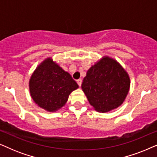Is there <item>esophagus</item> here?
Instances as JSON below:
<instances>
[{
  "instance_id": "obj_1",
  "label": "esophagus",
  "mask_w": 157,
  "mask_h": 157,
  "mask_svg": "<svg viewBox=\"0 0 157 157\" xmlns=\"http://www.w3.org/2000/svg\"><path fill=\"white\" fill-rule=\"evenodd\" d=\"M77 83H78V85L81 87V83H82V79H81V78L78 79V80H77Z\"/></svg>"
}]
</instances>
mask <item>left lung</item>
<instances>
[{
  "instance_id": "8db88e82",
  "label": "left lung",
  "mask_w": 157,
  "mask_h": 157,
  "mask_svg": "<svg viewBox=\"0 0 157 157\" xmlns=\"http://www.w3.org/2000/svg\"><path fill=\"white\" fill-rule=\"evenodd\" d=\"M130 77L121 64L104 56L87 71L81 84L94 110L106 113L123 104L130 89Z\"/></svg>"
}]
</instances>
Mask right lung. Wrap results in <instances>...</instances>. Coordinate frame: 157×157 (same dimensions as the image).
Instances as JSON below:
<instances>
[{
    "label": "right lung",
    "mask_w": 157,
    "mask_h": 157,
    "mask_svg": "<svg viewBox=\"0 0 157 157\" xmlns=\"http://www.w3.org/2000/svg\"><path fill=\"white\" fill-rule=\"evenodd\" d=\"M29 91L38 106L48 112H56L67 102L68 96L78 85L71 75L54 61L45 59L30 78Z\"/></svg>",
    "instance_id": "1"
}]
</instances>
